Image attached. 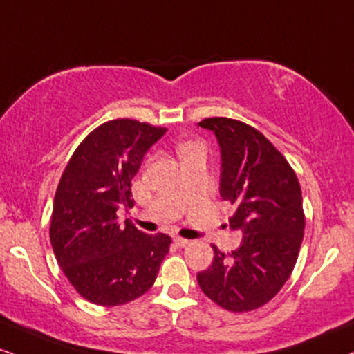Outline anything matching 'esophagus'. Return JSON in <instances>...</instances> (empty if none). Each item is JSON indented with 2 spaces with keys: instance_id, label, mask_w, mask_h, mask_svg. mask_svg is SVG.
<instances>
[{
  "instance_id": "1",
  "label": "esophagus",
  "mask_w": 354,
  "mask_h": 354,
  "mask_svg": "<svg viewBox=\"0 0 354 354\" xmlns=\"http://www.w3.org/2000/svg\"><path fill=\"white\" fill-rule=\"evenodd\" d=\"M173 241H174V243L178 245V247H181V248H183V247H186V245L189 243V240H186V239H181V236H174Z\"/></svg>"
}]
</instances>
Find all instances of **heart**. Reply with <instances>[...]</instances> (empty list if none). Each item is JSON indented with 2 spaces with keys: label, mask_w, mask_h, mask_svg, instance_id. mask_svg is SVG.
Listing matches in <instances>:
<instances>
[{
  "label": "heart",
  "mask_w": 354,
  "mask_h": 354,
  "mask_svg": "<svg viewBox=\"0 0 354 354\" xmlns=\"http://www.w3.org/2000/svg\"><path fill=\"white\" fill-rule=\"evenodd\" d=\"M191 145H194V144H185V145H181V149H180V150H183V149H187V147H191Z\"/></svg>",
  "instance_id": "1"
}]
</instances>
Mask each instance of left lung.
<instances>
[{"instance_id": "8db88e82", "label": "left lung", "mask_w": 354, "mask_h": 354, "mask_svg": "<svg viewBox=\"0 0 354 354\" xmlns=\"http://www.w3.org/2000/svg\"><path fill=\"white\" fill-rule=\"evenodd\" d=\"M222 155L221 196L235 207L230 227L243 232L235 252L216 245L198 272L203 292L230 312H250L279 292L296 266L306 229L297 174L261 132L241 120L209 118Z\"/></svg>"}]
</instances>
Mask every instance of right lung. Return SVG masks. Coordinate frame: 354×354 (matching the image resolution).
Wrapping results in <instances>:
<instances>
[{
  "label": "right lung",
  "mask_w": 354,
  "mask_h": 354,
  "mask_svg": "<svg viewBox=\"0 0 354 354\" xmlns=\"http://www.w3.org/2000/svg\"><path fill=\"white\" fill-rule=\"evenodd\" d=\"M165 127L114 119L89 132L57 186L50 243L62 271L86 301L122 306L153 286L171 239L147 235L118 210L132 207V178Z\"/></svg>",
  "instance_id": "add662e5"
}]
</instances>
